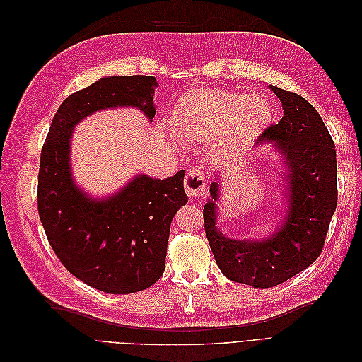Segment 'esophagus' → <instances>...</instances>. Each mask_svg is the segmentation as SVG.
<instances>
[{"label": "esophagus", "mask_w": 362, "mask_h": 362, "mask_svg": "<svg viewBox=\"0 0 362 362\" xmlns=\"http://www.w3.org/2000/svg\"><path fill=\"white\" fill-rule=\"evenodd\" d=\"M205 184H206L205 175L196 169H190L184 178L185 193H187L189 198H193V199L201 198V196H204L206 193Z\"/></svg>", "instance_id": "1"}]
</instances>
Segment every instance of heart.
<instances>
[{
	"instance_id": "b5f03b06",
	"label": "heart",
	"mask_w": 362,
	"mask_h": 362,
	"mask_svg": "<svg viewBox=\"0 0 362 362\" xmlns=\"http://www.w3.org/2000/svg\"><path fill=\"white\" fill-rule=\"evenodd\" d=\"M270 104L255 93L199 89L187 95L173 113V127L190 137L208 139L222 131L226 141H240L264 127Z\"/></svg>"
}]
</instances>
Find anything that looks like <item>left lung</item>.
<instances>
[{
    "instance_id": "left-lung-1",
    "label": "left lung",
    "mask_w": 362,
    "mask_h": 362,
    "mask_svg": "<svg viewBox=\"0 0 362 362\" xmlns=\"http://www.w3.org/2000/svg\"><path fill=\"white\" fill-rule=\"evenodd\" d=\"M284 116L269 125L257 144L275 145L287 172L288 210L267 240H233L216 228L217 182L204 206V228L223 275L255 288H269L298 275L319 258L337 208V154L334 140L315 108L298 93L270 86Z\"/></svg>"
}]
</instances>
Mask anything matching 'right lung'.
<instances>
[{"instance_id":"add662e5","label":"right lung","mask_w":362,"mask_h":362,"mask_svg":"<svg viewBox=\"0 0 362 362\" xmlns=\"http://www.w3.org/2000/svg\"><path fill=\"white\" fill-rule=\"evenodd\" d=\"M154 76H108L68 96L52 119L40 152L39 217L54 254L75 278L112 294L156 284L166 267L170 222L187 202L184 170L172 178L139 175L107 199H92L72 181V128L103 108L137 107L156 116Z\"/></svg>"}]
</instances>
